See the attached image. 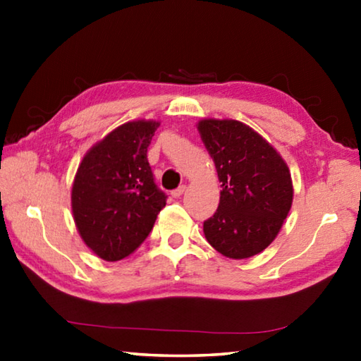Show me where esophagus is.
<instances>
[{
    "label": "esophagus",
    "instance_id": "1",
    "mask_svg": "<svg viewBox=\"0 0 361 361\" xmlns=\"http://www.w3.org/2000/svg\"><path fill=\"white\" fill-rule=\"evenodd\" d=\"M185 189H186V186H180V188H176L175 191H172V197H175V199L181 197L183 192H185Z\"/></svg>",
    "mask_w": 361,
    "mask_h": 361
}]
</instances>
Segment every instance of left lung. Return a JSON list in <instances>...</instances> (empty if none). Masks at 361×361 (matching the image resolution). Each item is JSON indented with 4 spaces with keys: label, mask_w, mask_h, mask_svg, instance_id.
Here are the masks:
<instances>
[{
    "label": "left lung",
    "mask_w": 361,
    "mask_h": 361,
    "mask_svg": "<svg viewBox=\"0 0 361 361\" xmlns=\"http://www.w3.org/2000/svg\"><path fill=\"white\" fill-rule=\"evenodd\" d=\"M197 130L221 183L215 215L204 221L207 242L231 259L261 253L276 239L293 204L290 169L252 127L202 119Z\"/></svg>",
    "instance_id": "obj_1"
}]
</instances>
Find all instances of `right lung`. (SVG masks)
<instances>
[{"label":"right lung","instance_id":"obj_1","mask_svg":"<svg viewBox=\"0 0 361 361\" xmlns=\"http://www.w3.org/2000/svg\"><path fill=\"white\" fill-rule=\"evenodd\" d=\"M159 121H130L85 152L71 188L76 229L92 252L119 261L142 245L166 207L146 157Z\"/></svg>","mask_w":361,"mask_h":361}]
</instances>
